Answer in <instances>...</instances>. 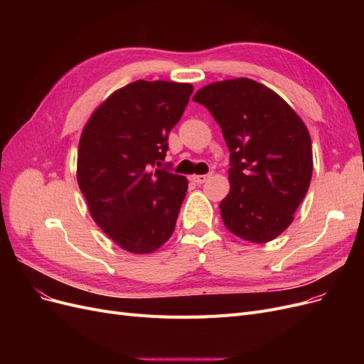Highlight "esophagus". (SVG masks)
Masks as SVG:
<instances>
[{"instance_id": "esophagus-1", "label": "esophagus", "mask_w": 364, "mask_h": 364, "mask_svg": "<svg viewBox=\"0 0 364 364\" xmlns=\"http://www.w3.org/2000/svg\"><path fill=\"white\" fill-rule=\"evenodd\" d=\"M208 178H209V174H194L191 179H193L196 183H199V185H200V183H203Z\"/></svg>"}]
</instances>
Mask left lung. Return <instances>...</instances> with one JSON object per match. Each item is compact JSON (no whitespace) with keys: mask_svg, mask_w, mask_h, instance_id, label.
Instances as JSON below:
<instances>
[{"mask_svg":"<svg viewBox=\"0 0 364 364\" xmlns=\"http://www.w3.org/2000/svg\"><path fill=\"white\" fill-rule=\"evenodd\" d=\"M193 100L211 112L230 151V191L220 203L225 226L250 243L274 240L311 182L304 121L277 92L245 77L206 85Z\"/></svg>","mask_w":364,"mask_h":364,"instance_id":"1","label":"left lung"}]
</instances>
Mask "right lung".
I'll return each instance as SVG.
<instances>
[{"instance_id":"obj_1","label":"right lung","mask_w":364,"mask_h":364,"mask_svg":"<svg viewBox=\"0 0 364 364\" xmlns=\"http://www.w3.org/2000/svg\"><path fill=\"white\" fill-rule=\"evenodd\" d=\"M193 90L165 80L129 83L95 109L82 132L77 182L94 222L127 252H155L173 234L188 181L153 167L164 161Z\"/></svg>"}]
</instances>
